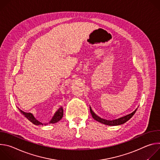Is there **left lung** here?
<instances>
[{"label":"left lung","instance_id":"obj_1","mask_svg":"<svg viewBox=\"0 0 160 160\" xmlns=\"http://www.w3.org/2000/svg\"><path fill=\"white\" fill-rule=\"evenodd\" d=\"M90 113H91V115H92L93 118L94 120H96V121H98V122H99L100 123H103L104 125H106L115 126V125H119L123 124L124 123L127 122L128 120H130L133 117V115H134L135 112H136L137 109L133 112H132V113L129 114V115H127L124 116V117H123L122 118H118V119H116V120H111V121L101 118L100 117H99L98 116H97L96 115V114L92 111V109H91V108H90Z\"/></svg>","mask_w":160,"mask_h":160}]
</instances>
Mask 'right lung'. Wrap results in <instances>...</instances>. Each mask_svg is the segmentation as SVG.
<instances>
[{"label":"right lung","mask_w":160,"mask_h":160,"mask_svg":"<svg viewBox=\"0 0 160 160\" xmlns=\"http://www.w3.org/2000/svg\"><path fill=\"white\" fill-rule=\"evenodd\" d=\"M20 110V109H19ZM21 112L22 113V115H23L24 117H25L27 119H28L31 122H32L33 124L35 125H43L42 123H40V122H38V120H37L33 116V115L32 113L30 112H25L24 111H22L21 110H20ZM63 117V109L62 108V107H61L60 108H59V109L56 112V113L54 114V117H52V118L51 119V120L49 122V123H56L58 122H59V120H61V118Z\"/></svg>","instance_id":"obj_1"}]
</instances>
